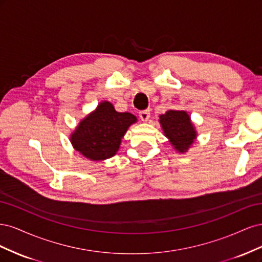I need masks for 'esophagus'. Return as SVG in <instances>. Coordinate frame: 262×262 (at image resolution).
Returning <instances> with one entry per match:
<instances>
[{
    "label": "esophagus",
    "mask_w": 262,
    "mask_h": 262,
    "mask_svg": "<svg viewBox=\"0 0 262 262\" xmlns=\"http://www.w3.org/2000/svg\"><path fill=\"white\" fill-rule=\"evenodd\" d=\"M149 109H145V110H141L139 113V116L141 118L142 121H147L149 119Z\"/></svg>",
    "instance_id": "esophagus-1"
}]
</instances>
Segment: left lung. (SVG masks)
I'll use <instances>...</instances> for the list:
<instances>
[{"label":"left lung","mask_w":262,"mask_h":262,"mask_svg":"<svg viewBox=\"0 0 262 262\" xmlns=\"http://www.w3.org/2000/svg\"><path fill=\"white\" fill-rule=\"evenodd\" d=\"M160 122L165 136L179 152H186L193 143L196 133L186 112L168 110L160 116Z\"/></svg>","instance_id":"obj_1"}]
</instances>
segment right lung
<instances>
[{
    "label": "right lung",
    "mask_w": 262,
    "mask_h": 262,
    "mask_svg": "<svg viewBox=\"0 0 262 262\" xmlns=\"http://www.w3.org/2000/svg\"><path fill=\"white\" fill-rule=\"evenodd\" d=\"M136 121L133 115L118 113L104 101L78 124L71 142L77 152L92 161L107 160L117 153L124 133Z\"/></svg>",
    "instance_id": "add662e5"
}]
</instances>
